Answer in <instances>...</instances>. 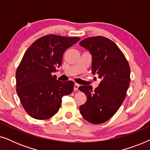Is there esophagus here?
<instances>
[{"label": "esophagus", "mask_w": 150, "mask_h": 150, "mask_svg": "<svg viewBox=\"0 0 150 150\" xmlns=\"http://www.w3.org/2000/svg\"><path fill=\"white\" fill-rule=\"evenodd\" d=\"M79 86H80V85H79V84H77V83L74 84V91H77V90L79 89Z\"/></svg>", "instance_id": "34e87169"}]
</instances>
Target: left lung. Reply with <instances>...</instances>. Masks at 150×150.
I'll use <instances>...</instances> for the list:
<instances>
[{
  "label": "left lung",
  "instance_id": "obj_1",
  "mask_svg": "<svg viewBox=\"0 0 150 150\" xmlns=\"http://www.w3.org/2000/svg\"><path fill=\"white\" fill-rule=\"evenodd\" d=\"M79 44L91 52L92 73L102 79L94 91L89 85L79 87L87 98L80 106V112L87 122L100 124L112 117L124 102L130 85V66L123 52L109 39L90 37Z\"/></svg>",
  "mask_w": 150,
  "mask_h": 150
}]
</instances>
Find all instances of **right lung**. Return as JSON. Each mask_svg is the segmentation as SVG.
<instances>
[{
    "label": "right lung",
    "mask_w": 150,
    "mask_h": 150,
    "mask_svg": "<svg viewBox=\"0 0 150 150\" xmlns=\"http://www.w3.org/2000/svg\"><path fill=\"white\" fill-rule=\"evenodd\" d=\"M81 40L57 35L43 36L24 53L16 73V91L26 112L36 120L52 117L61 98L73 91L74 83L61 82L52 75L61 66L63 53Z\"/></svg>",
    "instance_id": "obj_1"
}]
</instances>
